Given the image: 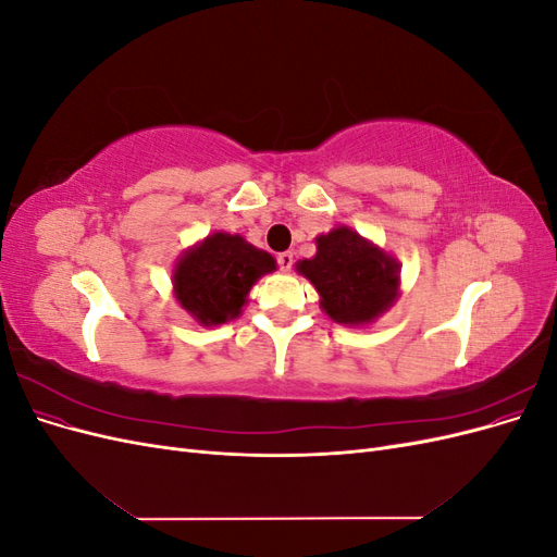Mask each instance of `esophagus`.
I'll use <instances>...</instances> for the list:
<instances>
[{
  "instance_id": "1",
  "label": "esophagus",
  "mask_w": 557,
  "mask_h": 557,
  "mask_svg": "<svg viewBox=\"0 0 557 557\" xmlns=\"http://www.w3.org/2000/svg\"><path fill=\"white\" fill-rule=\"evenodd\" d=\"M276 262H278V267H281V272H290V267H293V262H295L293 252H290V250H283V252H278V256H276Z\"/></svg>"
}]
</instances>
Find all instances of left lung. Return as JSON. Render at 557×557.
Instances as JSON below:
<instances>
[{
  "instance_id": "left-lung-1",
  "label": "left lung",
  "mask_w": 557,
  "mask_h": 557,
  "mask_svg": "<svg viewBox=\"0 0 557 557\" xmlns=\"http://www.w3.org/2000/svg\"><path fill=\"white\" fill-rule=\"evenodd\" d=\"M297 269L320 293V307L344 325L374 320L397 297V262L348 227L318 237V252Z\"/></svg>"
}]
</instances>
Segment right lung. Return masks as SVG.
<instances>
[{"instance_id": "obj_1", "label": "right lung", "mask_w": 557, "mask_h": 557, "mask_svg": "<svg viewBox=\"0 0 557 557\" xmlns=\"http://www.w3.org/2000/svg\"><path fill=\"white\" fill-rule=\"evenodd\" d=\"M276 269L274 258L242 237L215 232L178 260L174 293L201 325H221L237 318L256 281Z\"/></svg>"}]
</instances>
